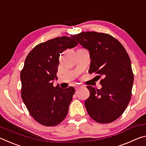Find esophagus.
<instances>
[{"label":"esophagus","mask_w":146,"mask_h":146,"mask_svg":"<svg viewBox=\"0 0 146 146\" xmlns=\"http://www.w3.org/2000/svg\"><path fill=\"white\" fill-rule=\"evenodd\" d=\"M81 88V86H78V85H77V86H75V90H78L79 89H80Z\"/></svg>","instance_id":"1"}]
</instances>
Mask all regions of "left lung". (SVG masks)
I'll return each mask as SVG.
<instances>
[{
    "label": "left lung",
    "mask_w": 146,
    "mask_h": 146,
    "mask_svg": "<svg viewBox=\"0 0 146 146\" xmlns=\"http://www.w3.org/2000/svg\"><path fill=\"white\" fill-rule=\"evenodd\" d=\"M71 37L90 51L89 73L103 76L100 90L87 86L90 95L84 103L86 110L96 122H112L123 114L131 97L134 75L129 56L120 42L107 33L81 32Z\"/></svg>",
    "instance_id": "obj_1"
}]
</instances>
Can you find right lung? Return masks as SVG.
I'll return each mask as SVG.
<instances>
[{
  "instance_id": "add662e5",
  "label": "right lung",
  "mask_w": 146,
  "mask_h": 146,
  "mask_svg": "<svg viewBox=\"0 0 146 146\" xmlns=\"http://www.w3.org/2000/svg\"><path fill=\"white\" fill-rule=\"evenodd\" d=\"M78 43L71 37L61 36L36 45L29 53L21 72V97L29 114L46 126H55L67 115L75 92L73 87L53 86L60 53Z\"/></svg>"
}]
</instances>
